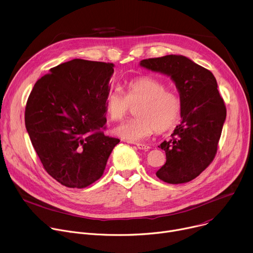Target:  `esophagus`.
Instances as JSON below:
<instances>
[{
  "label": "esophagus",
  "mask_w": 253,
  "mask_h": 253,
  "mask_svg": "<svg viewBox=\"0 0 253 253\" xmlns=\"http://www.w3.org/2000/svg\"><path fill=\"white\" fill-rule=\"evenodd\" d=\"M136 146H137L138 149L144 150V151H148L150 149V146L145 145V144H136Z\"/></svg>",
  "instance_id": "1"
}]
</instances>
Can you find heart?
Masks as SVG:
<instances>
[{
  "label": "heart",
  "instance_id": "obj_1",
  "mask_svg": "<svg viewBox=\"0 0 253 253\" xmlns=\"http://www.w3.org/2000/svg\"><path fill=\"white\" fill-rule=\"evenodd\" d=\"M135 118L115 128L121 138L139 142L150 137L153 132H164L176 125L182 112L180 97L167 91L161 81L152 77L131 80L126 85L125 95L119 89L111 90L105 99L106 112L114 121H121L135 107Z\"/></svg>",
  "mask_w": 253,
  "mask_h": 253
}]
</instances>
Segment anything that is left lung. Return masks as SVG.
Masks as SVG:
<instances>
[{
    "label": "left lung",
    "instance_id": "8db88e82",
    "mask_svg": "<svg viewBox=\"0 0 253 253\" xmlns=\"http://www.w3.org/2000/svg\"><path fill=\"white\" fill-rule=\"evenodd\" d=\"M140 66L170 76L182 102V121L159 148L166 163L156 172L162 181L186 183L213 161L226 118V107L211 72L181 55L142 60Z\"/></svg>",
    "mask_w": 253,
    "mask_h": 253
}]
</instances>
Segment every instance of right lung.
Masks as SVG:
<instances>
[{
    "mask_svg": "<svg viewBox=\"0 0 253 253\" xmlns=\"http://www.w3.org/2000/svg\"><path fill=\"white\" fill-rule=\"evenodd\" d=\"M114 64L62 63L34 85L25 124L44 169L62 185L85 188L104 173L119 139L104 134Z\"/></svg>",
    "mask_w": 253,
    "mask_h": 253,
    "instance_id": "add662e5",
    "label": "right lung"
}]
</instances>
